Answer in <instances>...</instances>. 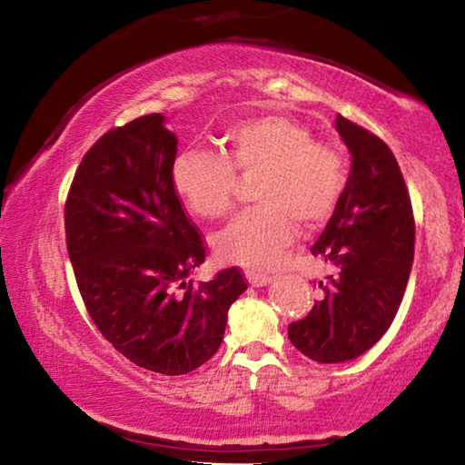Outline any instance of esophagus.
Here are the masks:
<instances>
[{"label":"esophagus","instance_id":"34e87169","mask_svg":"<svg viewBox=\"0 0 465 465\" xmlns=\"http://www.w3.org/2000/svg\"><path fill=\"white\" fill-rule=\"evenodd\" d=\"M246 278L252 286H266L272 282V276L264 272H256V270H246Z\"/></svg>","mask_w":465,"mask_h":465}]
</instances>
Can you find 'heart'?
I'll use <instances>...</instances> for the list:
<instances>
[{"mask_svg":"<svg viewBox=\"0 0 465 465\" xmlns=\"http://www.w3.org/2000/svg\"><path fill=\"white\" fill-rule=\"evenodd\" d=\"M223 154L187 148L173 163V187L193 213L222 217L233 203L238 172L256 183L260 207L233 217L215 233L219 260L250 270L272 268L294 238L333 213L348 184V164L331 142L317 140L284 115L248 117L223 132Z\"/></svg>","mask_w":465,"mask_h":465,"instance_id":"obj_1","label":"heart"}]
</instances>
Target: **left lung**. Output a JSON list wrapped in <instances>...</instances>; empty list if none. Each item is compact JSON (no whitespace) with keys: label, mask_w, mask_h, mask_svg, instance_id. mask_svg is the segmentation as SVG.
<instances>
[{"label":"left lung","mask_w":465,"mask_h":465,"mask_svg":"<svg viewBox=\"0 0 465 465\" xmlns=\"http://www.w3.org/2000/svg\"><path fill=\"white\" fill-rule=\"evenodd\" d=\"M351 173L311 252L335 266L321 299L289 325L307 358L335 364L361 356L386 333L401 307L415 256V217L401 166L376 134L337 115Z\"/></svg>","instance_id":"left-lung-1"}]
</instances>
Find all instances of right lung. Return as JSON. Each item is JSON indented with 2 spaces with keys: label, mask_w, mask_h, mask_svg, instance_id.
<instances>
[{
  "label": "right lung",
  "mask_w": 465,
  "mask_h": 465,
  "mask_svg": "<svg viewBox=\"0 0 465 465\" xmlns=\"http://www.w3.org/2000/svg\"><path fill=\"white\" fill-rule=\"evenodd\" d=\"M176 144L160 114L105 132L64 203L66 250L93 323L122 356L166 376L213 356L227 311L248 289L235 266L189 281L205 242L173 187Z\"/></svg>",
  "instance_id": "right-lung-1"
}]
</instances>
